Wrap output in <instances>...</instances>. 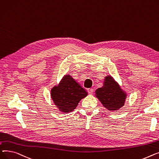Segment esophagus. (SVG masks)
I'll use <instances>...</instances> for the list:
<instances>
[{
    "label": "esophagus",
    "mask_w": 159,
    "mask_h": 159,
    "mask_svg": "<svg viewBox=\"0 0 159 159\" xmlns=\"http://www.w3.org/2000/svg\"><path fill=\"white\" fill-rule=\"evenodd\" d=\"M87 91H88V93L89 94H92L93 92H94V89H89L87 90Z\"/></svg>",
    "instance_id": "esophagus-1"
}]
</instances>
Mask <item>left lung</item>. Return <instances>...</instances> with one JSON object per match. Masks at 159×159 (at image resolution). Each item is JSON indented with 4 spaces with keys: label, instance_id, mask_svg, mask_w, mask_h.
Here are the masks:
<instances>
[{
    "label": "left lung",
    "instance_id": "obj_1",
    "mask_svg": "<svg viewBox=\"0 0 159 159\" xmlns=\"http://www.w3.org/2000/svg\"><path fill=\"white\" fill-rule=\"evenodd\" d=\"M96 96L109 110H116L124 105L126 95L111 76L106 77L103 86L96 90Z\"/></svg>",
    "mask_w": 159,
    "mask_h": 159
}]
</instances>
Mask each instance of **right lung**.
I'll return each instance as SVG.
<instances>
[{
  "mask_svg": "<svg viewBox=\"0 0 159 159\" xmlns=\"http://www.w3.org/2000/svg\"><path fill=\"white\" fill-rule=\"evenodd\" d=\"M87 91L70 76H65L59 86L51 90V97L61 111L69 112L76 108L80 101L87 96Z\"/></svg>",
  "mask_w": 159,
  "mask_h": 159,
  "instance_id": "add662e5",
  "label": "right lung"
}]
</instances>
